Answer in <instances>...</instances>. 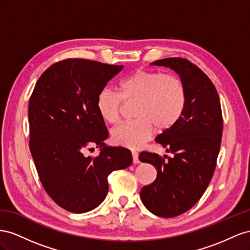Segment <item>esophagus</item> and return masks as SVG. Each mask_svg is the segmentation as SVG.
I'll list each match as a JSON object with an SVG mask.
<instances>
[{"label":"esophagus","mask_w":250,"mask_h":250,"mask_svg":"<svg viewBox=\"0 0 250 250\" xmlns=\"http://www.w3.org/2000/svg\"><path fill=\"white\" fill-rule=\"evenodd\" d=\"M132 158H133V163H138V153L137 152H132Z\"/></svg>","instance_id":"obj_1"}]
</instances>
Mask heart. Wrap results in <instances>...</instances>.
Instances as JSON below:
<instances>
[{
	"label": "heart",
	"mask_w": 250,
	"mask_h": 250,
	"mask_svg": "<svg viewBox=\"0 0 250 250\" xmlns=\"http://www.w3.org/2000/svg\"><path fill=\"white\" fill-rule=\"evenodd\" d=\"M124 103H137L135 118L112 131L115 145L138 148L153 136L177 125L187 110L188 89L180 76L159 71L137 70L119 83L118 93L109 88L99 92L96 106L99 115L109 124H117Z\"/></svg>",
	"instance_id": "heart-1"
}]
</instances>
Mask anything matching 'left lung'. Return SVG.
<instances>
[{
  "label": "left lung",
  "instance_id": "8db88e82",
  "mask_svg": "<svg viewBox=\"0 0 250 250\" xmlns=\"http://www.w3.org/2000/svg\"><path fill=\"white\" fill-rule=\"evenodd\" d=\"M153 65L175 70L188 89L183 116L156 138L173 156L139 154L141 162L151 163L157 170L156 180L140 191L142 203L156 216L174 218L190 209L211 180L223 132L222 110L215 85L195 63L169 58L155 61Z\"/></svg>",
  "mask_w": 250,
  "mask_h": 250
}]
</instances>
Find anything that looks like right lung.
Returning a JSON list of instances; mask_svg holds the SVG:
<instances>
[{"label": "right lung", "instance_id": "obj_1", "mask_svg": "<svg viewBox=\"0 0 250 250\" xmlns=\"http://www.w3.org/2000/svg\"><path fill=\"white\" fill-rule=\"evenodd\" d=\"M123 65L66 59L50 66L29 99V147L42 188L62 208L94 209L108 194V176L132 165L129 149L105 146L96 99ZM101 146L96 156L84 155Z\"/></svg>", "mask_w": 250, "mask_h": 250}]
</instances>
